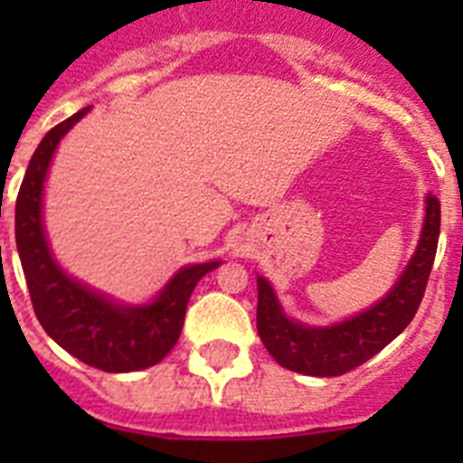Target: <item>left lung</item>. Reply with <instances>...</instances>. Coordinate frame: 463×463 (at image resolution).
I'll use <instances>...</instances> for the list:
<instances>
[{"instance_id": "1", "label": "left lung", "mask_w": 463, "mask_h": 463, "mask_svg": "<svg viewBox=\"0 0 463 463\" xmlns=\"http://www.w3.org/2000/svg\"><path fill=\"white\" fill-rule=\"evenodd\" d=\"M439 234L440 202L439 196L429 194L422 239L396 288H392V292L366 313L354 315L350 320L326 329L297 325L285 317L271 285L260 278L257 331L269 354L285 369L304 375H320V378L343 375L369 362L415 317L427 289L433 257L439 248Z\"/></svg>"}]
</instances>
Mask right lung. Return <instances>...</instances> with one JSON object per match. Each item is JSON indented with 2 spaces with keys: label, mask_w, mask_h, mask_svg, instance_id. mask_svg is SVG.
<instances>
[{
  "label": "right lung",
  "mask_w": 463,
  "mask_h": 463,
  "mask_svg": "<svg viewBox=\"0 0 463 463\" xmlns=\"http://www.w3.org/2000/svg\"><path fill=\"white\" fill-rule=\"evenodd\" d=\"M85 113L88 109L52 127L32 155L15 199V243L32 306L48 336L88 366L127 373L155 366L171 353L181 336L192 289L220 261L181 269L165 292L141 308L110 304L60 271L41 227V192L57 143Z\"/></svg>",
  "instance_id": "right-lung-1"
}]
</instances>
